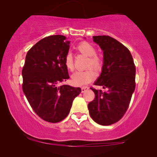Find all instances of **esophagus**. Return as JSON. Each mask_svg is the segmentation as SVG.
Listing matches in <instances>:
<instances>
[{"mask_svg": "<svg viewBox=\"0 0 157 157\" xmlns=\"http://www.w3.org/2000/svg\"><path fill=\"white\" fill-rule=\"evenodd\" d=\"M89 89V87L88 86H83V87H81V92H82V93H84V92L86 91V90H88Z\"/></svg>", "mask_w": 157, "mask_h": 157, "instance_id": "esophagus-1", "label": "esophagus"}]
</instances>
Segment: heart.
Here are the masks:
<instances>
[{"instance_id":"heart-1","label":"heart","mask_w":157,"mask_h":157,"mask_svg":"<svg viewBox=\"0 0 157 157\" xmlns=\"http://www.w3.org/2000/svg\"><path fill=\"white\" fill-rule=\"evenodd\" d=\"M76 49L82 54L89 57L88 61L87 67H92L96 71H100L102 68V59L96 55V50L93 45L89 43L81 42L76 46ZM64 64L68 70L72 71L74 68V58L71 53H66L64 58ZM96 74L92 68H89L84 71H78L72 75L71 78L73 83L77 86H83L87 84L95 78Z\"/></svg>"}]
</instances>
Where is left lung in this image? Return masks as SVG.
<instances>
[{
    "label": "left lung",
    "mask_w": 157,
    "mask_h": 157,
    "mask_svg": "<svg viewBox=\"0 0 157 157\" xmlns=\"http://www.w3.org/2000/svg\"><path fill=\"white\" fill-rule=\"evenodd\" d=\"M104 53V65L99 78L94 83L106 91L91 88L95 98L88 105L89 114L96 123L109 126L125 114L134 91L136 66L128 49L109 36H94Z\"/></svg>",
    "instance_id": "8db88e82"
}]
</instances>
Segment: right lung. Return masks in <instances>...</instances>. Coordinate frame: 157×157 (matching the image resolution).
Instances as JSON below:
<instances>
[{
    "mask_svg": "<svg viewBox=\"0 0 157 157\" xmlns=\"http://www.w3.org/2000/svg\"><path fill=\"white\" fill-rule=\"evenodd\" d=\"M70 42L61 35L43 38L28 51L23 67V93L40 118L57 123L67 117L81 88L59 86L69 78L64 58Z\"/></svg>",
    "mask_w": 157,
    "mask_h": 157,
    "instance_id": "add662e5",
    "label": "right lung"
}]
</instances>
